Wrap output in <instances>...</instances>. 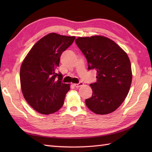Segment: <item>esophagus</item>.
<instances>
[{
    "instance_id": "esophagus-1",
    "label": "esophagus",
    "mask_w": 152,
    "mask_h": 152,
    "mask_svg": "<svg viewBox=\"0 0 152 152\" xmlns=\"http://www.w3.org/2000/svg\"><path fill=\"white\" fill-rule=\"evenodd\" d=\"M83 85V83L82 82H80L78 83H75V84H74V86H75L76 88H80V87L82 86Z\"/></svg>"
}]
</instances>
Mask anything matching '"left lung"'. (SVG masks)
<instances>
[{
    "mask_svg": "<svg viewBox=\"0 0 152 152\" xmlns=\"http://www.w3.org/2000/svg\"><path fill=\"white\" fill-rule=\"evenodd\" d=\"M76 44L86 57L88 70L96 71V82L90 84L92 96L86 100L96 114L115 111L124 101L132 82L127 54L114 41L102 36L78 37Z\"/></svg>",
    "mask_w": 152,
    "mask_h": 152,
    "instance_id": "8db88e82",
    "label": "left lung"
}]
</instances>
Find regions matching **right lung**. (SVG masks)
I'll return each mask as SVG.
<instances>
[{
    "mask_svg": "<svg viewBox=\"0 0 152 152\" xmlns=\"http://www.w3.org/2000/svg\"><path fill=\"white\" fill-rule=\"evenodd\" d=\"M50 33L35 44L23 61L20 82L23 95L32 108L42 114L59 110L64 104L70 84L63 83L57 72L60 57L75 39Z\"/></svg>",
    "mask_w": 152,
    "mask_h": 152,
    "instance_id": "add662e5",
    "label": "right lung"
}]
</instances>
